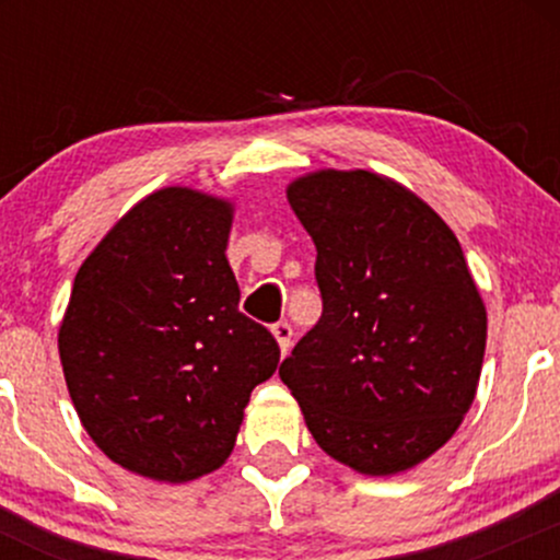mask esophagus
Listing matches in <instances>:
<instances>
[{
	"label": "esophagus",
	"mask_w": 560,
	"mask_h": 560,
	"mask_svg": "<svg viewBox=\"0 0 560 560\" xmlns=\"http://www.w3.org/2000/svg\"><path fill=\"white\" fill-rule=\"evenodd\" d=\"M271 331H273L276 342H279V350H281V355H287V352H289V347H292V326H289L287 320H279V324H276Z\"/></svg>",
	"instance_id": "esophagus-1"
}]
</instances>
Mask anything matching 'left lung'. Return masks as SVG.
Here are the masks:
<instances>
[{"instance_id": "left-lung-1", "label": "left lung", "mask_w": 560, "mask_h": 560, "mask_svg": "<svg viewBox=\"0 0 560 560\" xmlns=\"http://www.w3.org/2000/svg\"><path fill=\"white\" fill-rule=\"evenodd\" d=\"M316 244L318 324L281 363L307 432L365 477L419 466L458 432L487 311L440 215L382 173L313 171L287 186Z\"/></svg>"}]
</instances>
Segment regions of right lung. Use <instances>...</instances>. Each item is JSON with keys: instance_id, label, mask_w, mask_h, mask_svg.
<instances>
[{"instance_id": "1", "label": "right lung", "mask_w": 560, "mask_h": 560, "mask_svg": "<svg viewBox=\"0 0 560 560\" xmlns=\"http://www.w3.org/2000/svg\"><path fill=\"white\" fill-rule=\"evenodd\" d=\"M231 221L229 199L165 186L75 273L57 331L70 400L94 445L139 477L184 485L221 468L279 365L271 331L240 313Z\"/></svg>"}]
</instances>
